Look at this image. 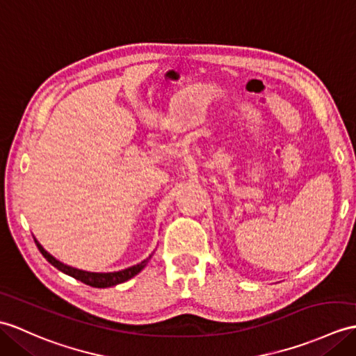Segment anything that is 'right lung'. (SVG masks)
Returning a JSON list of instances; mask_svg holds the SVG:
<instances>
[{"label": "right lung", "instance_id": "add662e5", "mask_svg": "<svg viewBox=\"0 0 356 356\" xmlns=\"http://www.w3.org/2000/svg\"><path fill=\"white\" fill-rule=\"evenodd\" d=\"M35 243L38 245L39 252L42 253L44 258L51 264V266H54L57 270H60L62 273H65V275H68L74 279L80 280V282H83L89 286H94V288H107V286H113V285H118V284H122L126 282V280L131 279L134 276H136L138 273L143 270L145 266L148 259L152 258V254L148 256L147 259H144L143 262L136 264V266L134 267H129V268H124L121 271H112V273H90V271H85V270H79V268H74V267H70L66 266V264L57 261L54 256L49 254L42 245H40L38 243V239L35 238Z\"/></svg>", "mask_w": 356, "mask_h": 356}]
</instances>
